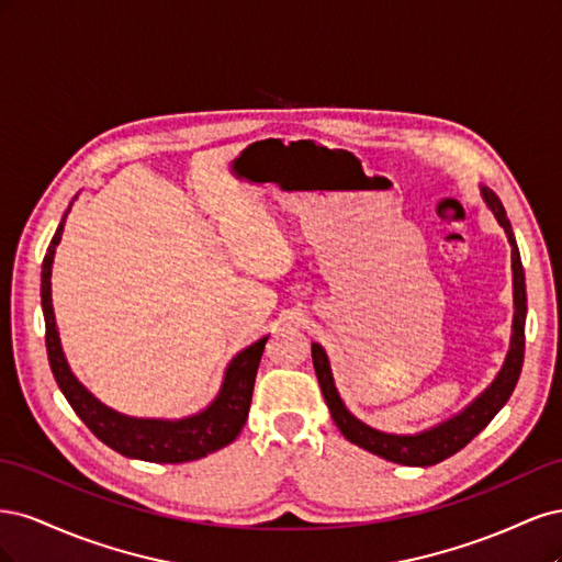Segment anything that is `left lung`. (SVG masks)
<instances>
[{
	"instance_id": "1",
	"label": "left lung",
	"mask_w": 562,
	"mask_h": 562,
	"mask_svg": "<svg viewBox=\"0 0 562 562\" xmlns=\"http://www.w3.org/2000/svg\"><path fill=\"white\" fill-rule=\"evenodd\" d=\"M481 196L490 213L497 217L499 227L506 232V239L512 244V274H514V323H512V342H508L506 359L495 375L479 396H475L464 411H459L450 419L434 424V427L417 431V434H386L380 429H372L370 424L361 422L356 415L349 413L342 396L335 386L333 368L328 361V353L318 342H312V359L314 370L321 384V394L326 398L333 422L337 429L342 431L347 440L359 446L382 459H389L394 464L405 467H434L443 459L452 457L462 450L471 438L479 436L487 424L492 422L506 401L512 398L514 389L518 384L520 370H522V356H525V316H527V293H525V271L520 262V250L516 244V236L508 223L506 211L502 206L499 196L481 184Z\"/></svg>"
}]
</instances>
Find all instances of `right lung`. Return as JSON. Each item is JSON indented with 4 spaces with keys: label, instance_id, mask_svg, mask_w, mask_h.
I'll return each instance as SVG.
<instances>
[{
    "label": "right lung",
    "instance_id": "1",
    "mask_svg": "<svg viewBox=\"0 0 562 562\" xmlns=\"http://www.w3.org/2000/svg\"><path fill=\"white\" fill-rule=\"evenodd\" d=\"M70 209L72 203L67 206L42 262V312L46 323V351L50 372H54L67 403L72 405V411L93 431L95 438L103 440L105 446H110L119 454L143 459V462L182 464L229 446L232 440L241 434L248 419L255 375H258V366L269 335L260 337L258 342H252L250 347L232 356L215 398L194 415H187L180 419H164L131 417L112 411L110 405L98 401L91 391L77 380L70 363H67L56 326L54 302H50V267H54L56 246L60 244L65 220Z\"/></svg>",
    "mask_w": 562,
    "mask_h": 562
}]
</instances>
